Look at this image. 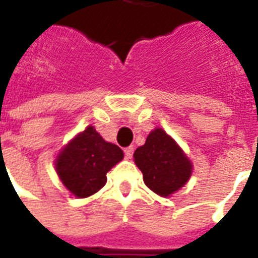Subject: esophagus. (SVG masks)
Segmentation results:
<instances>
[{"label":"esophagus","instance_id":"obj_1","mask_svg":"<svg viewBox=\"0 0 258 258\" xmlns=\"http://www.w3.org/2000/svg\"><path fill=\"white\" fill-rule=\"evenodd\" d=\"M124 155H125V159H131L133 155H134V146H128L124 149Z\"/></svg>","mask_w":258,"mask_h":258}]
</instances>
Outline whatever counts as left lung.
Here are the masks:
<instances>
[{"instance_id":"left-lung-1","label":"left lung","mask_w":258,"mask_h":258,"mask_svg":"<svg viewBox=\"0 0 258 258\" xmlns=\"http://www.w3.org/2000/svg\"><path fill=\"white\" fill-rule=\"evenodd\" d=\"M134 159L146 186L160 196H168L184 186L192 173L188 157L162 128L148 135L145 145L134 152Z\"/></svg>"}]
</instances>
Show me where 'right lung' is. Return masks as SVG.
<instances>
[{"mask_svg":"<svg viewBox=\"0 0 258 258\" xmlns=\"http://www.w3.org/2000/svg\"><path fill=\"white\" fill-rule=\"evenodd\" d=\"M123 151L106 142L94 127L69 144L56 159V171L64 186L77 198H87L106 184V174L123 159Z\"/></svg>","mask_w":258,"mask_h":258,"instance_id":"1","label":"right lung"}]
</instances>
